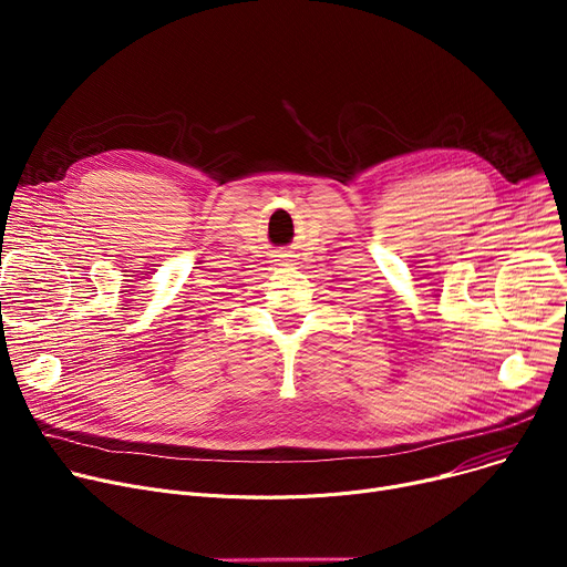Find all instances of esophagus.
<instances>
[{"mask_svg":"<svg viewBox=\"0 0 567 567\" xmlns=\"http://www.w3.org/2000/svg\"><path fill=\"white\" fill-rule=\"evenodd\" d=\"M277 265H290V262H288V260H281V262H277Z\"/></svg>","mask_w":567,"mask_h":567,"instance_id":"1","label":"esophagus"}]
</instances>
